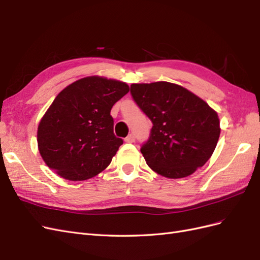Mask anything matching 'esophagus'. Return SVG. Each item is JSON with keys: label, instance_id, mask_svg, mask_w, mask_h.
Masks as SVG:
<instances>
[{"label": "esophagus", "instance_id": "obj_1", "mask_svg": "<svg viewBox=\"0 0 260 260\" xmlns=\"http://www.w3.org/2000/svg\"><path fill=\"white\" fill-rule=\"evenodd\" d=\"M135 141H136V137H135V135H133V133H131V135H129L127 138L124 139L125 143H133Z\"/></svg>", "mask_w": 260, "mask_h": 260}]
</instances>
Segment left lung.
Here are the masks:
<instances>
[{
	"instance_id": "left-lung-1",
	"label": "left lung",
	"mask_w": 260,
	"mask_h": 260,
	"mask_svg": "<svg viewBox=\"0 0 260 260\" xmlns=\"http://www.w3.org/2000/svg\"><path fill=\"white\" fill-rule=\"evenodd\" d=\"M131 95L153 122L151 136L141 147L149 168L180 179L206 164L218 142L220 121L205 101L166 81L133 83Z\"/></svg>"
}]
</instances>
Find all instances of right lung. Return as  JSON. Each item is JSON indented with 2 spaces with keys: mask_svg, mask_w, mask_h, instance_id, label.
<instances>
[{
  "mask_svg": "<svg viewBox=\"0 0 260 260\" xmlns=\"http://www.w3.org/2000/svg\"><path fill=\"white\" fill-rule=\"evenodd\" d=\"M129 85L90 76L60 91L38 125L42 159L70 181L95 177L107 168L123 141L114 135L111 109Z\"/></svg>",
  "mask_w": 260,
  "mask_h": 260,
  "instance_id": "add662e5",
  "label": "right lung"
}]
</instances>
